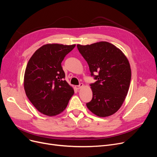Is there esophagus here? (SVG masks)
I'll list each match as a JSON object with an SVG mask.
<instances>
[{
    "instance_id": "obj_1",
    "label": "esophagus",
    "mask_w": 157,
    "mask_h": 157,
    "mask_svg": "<svg viewBox=\"0 0 157 157\" xmlns=\"http://www.w3.org/2000/svg\"><path fill=\"white\" fill-rule=\"evenodd\" d=\"M83 83H80L79 85L75 86V88H76V89H77V90H79V88H81V87H83Z\"/></svg>"
}]
</instances>
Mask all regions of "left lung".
Wrapping results in <instances>:
<instances>
[{
	"mask_svg": "<svg viewBox=\"0 0 157 157\" xmlns=\"http://www.w3.org/2000/svg\"><path fill=\"white\" fill-rule=\"evenodd\" d=\"M96 81L90 85L93 96L87 108L98 117L110 116L118 111L127 95L132 72L126 56L114 45L99 42L77 45ZM96 73L97 75H94Z\"/></svg>",
	"mask_w": 157,
	"mask_h": 157,
	"instance_id": "1",
	"label": "left lung"
}]
</instances>
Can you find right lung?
I'll use <instances>...</instances> for the list:
<instances>
[{
	"label": "right lung",
	"mask_w": 157,
	"mask_h": 157,
	"mask_svg": "<svg viewBox=\"0 0 157 157\" xmlns=\"http://www.w3.org/2000/svg\"><path fill=\"white\" fill-rule=\"evenodd\" d=\"M75 46L44 45L33 54L27 65L24 79L25 94L33 106L47 116L62 113L74 93L64 79L62 62Z\"/></svg>",
	"instance_id": "obj_1"
}]
</instances>
